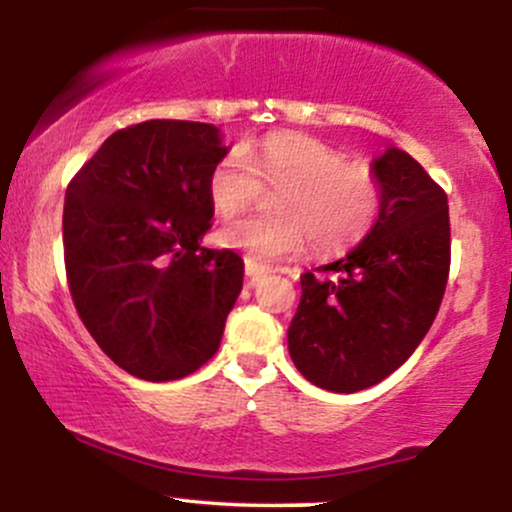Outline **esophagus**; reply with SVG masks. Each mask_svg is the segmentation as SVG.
<instances>
[{
    "mask_svg": "<svg viewBox=\"0 0 512 512\" xmlns=\"http://www.w3.org/2000/svg\"><path fill=\"white\" fill-rule=\"evenodd\" d=\"M267 272L269 267H264V264H257L255 260H245V274H248L252 281L260 279V276H264Z\"/></svg>",
    "mask_w": 512,
    "mask_h": 512,
    "instance_id": "obj_1",
    "label": "esophagus"
}]
</instances>
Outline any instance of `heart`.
<instances>
[{
    "label": "heart",
    "instance_id": "b5f03b06",
    "mask_svg": "<svg viewBox=\"0 0 512 512\" xmlns=\"http://www.w3.org/2000/svg\"><path fill=\"white\" fill-rule=\"evenodd\" d=\"M260 187H281L272 202L276 216L231 221L216 236L255 262L301 255L308 240L317 255L342 252L366 236L383 209L373 170L310 134L276 132L245 142L207 175L209 204L223 219L243 214Z\"/></svg>",
    "mask_w": 512,
    "mask_h": 512
}]
</instances>
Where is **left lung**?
Instances as JSON below:
<instances>
[{"instance_id":"left-lung-1","label":"left lung","mask_w":512,"mask_h":512,"mask_svg":"<svg viewBox=\"0 0 512 512\" xmlns=\"http://www.w3.org/2000/svg\"><path fill=\"white\" fill-rule=\"evenodd\" d=\"M373 173L383 185L378 221L349 255L301 276L289 327L296 368L330 392L366 390L395 373L426 337L448 286L445 190L399 149H387Z\"/></svg>"}]
</instances>
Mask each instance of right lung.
Instances as JSON below:
<instances>
[{"label": "right lung", "mask_w": 512, "mask_h": 512, "mask_svg": "<svg viewBox=\"0 0 512 512\" xmlns=\"http://www.w3.org/2000/svg\"><path fill=\"white\" fill-rule=\"evenodd\" d=\"M207 122L117 129L67 185V284L81 322L129 375L166 383L216 354L243 289L233 250L202 248L207 175L226 156Z\"/></svg>", "instance_id": "obj_1"}]
</instances>
